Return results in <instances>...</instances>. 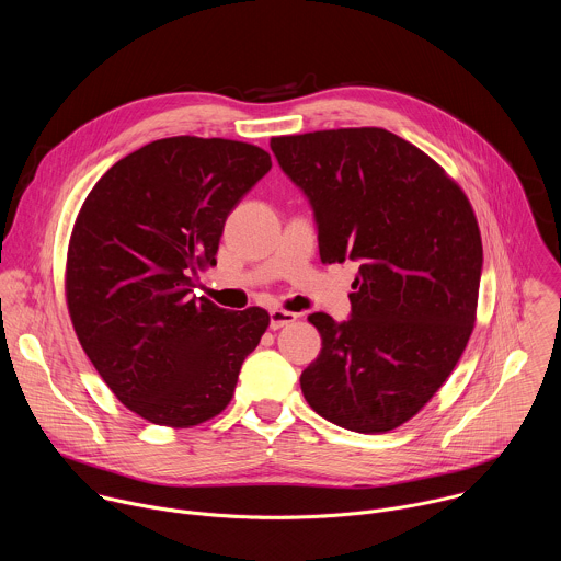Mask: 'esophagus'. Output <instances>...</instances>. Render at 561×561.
Listing matches in <instances>:
<instances>
[{
	"label": "esophagus",
	"mask_w": 561,
	"mask_h": 561,
	"mask_svg": "<svg viewBox=\"0 0 561 561\" xmlns=\"http://www.w3.org/2000/svg\"><path fill=\"white\" fill-rule=\"evenodd\" d=\"M297 321V314L295 312H288V310H282V308H273L271 310V328L273 330H279L284 325H290Z\"/></svg>",
	"instance_id": "esophagus-1"
}]
</instances>
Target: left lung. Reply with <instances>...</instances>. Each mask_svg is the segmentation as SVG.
Instances as JSON below:
<instances>
[{
    "instance_id": "1",
    "label": "left lung",
    "mask_w": 561,
    "mask_h": 561,
    "mask_svg": "<svg viewBox=\"0 0 561 561\" xmlns=\"http://www.w3.org/2000/svg\"><path fill=\"white\" fill-rule=\"evenodd\" d=\"M271 149L312 205L321 262H358L352 317H308L321 352L301 392L339 427L392 432L443 388L473 332V207L434 158L383 127L275 136Z\"/></svg>"
}]
</instances>
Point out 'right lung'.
<instances>
[{
	"label": "right lung",
	"instance_id": "add662e5",
	"mask_svg": "<svg viewBox=\"0 0 561 561\" xmlns=\"http://www.w3.org/2000/svg\"><path fill=\"white\" fill-rule=\"evenodd\" d=\"M271 153L229 138L171 136L112 164L68 244L66 301L81 347L140 419L194 427L233 399L271 317L196 297L225 222L271 169Z\"/></svg>",
	"mask_w": 561,
	"mask_h": 561
}]
</instances>
